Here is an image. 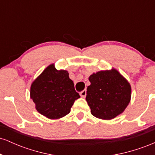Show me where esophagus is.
I'll list each match as a JSON object with an SVG mask.
<instances>
[{"instance_id":"esophagus-1","label":"esophagus","mask_w":155,"mask_h":155,"mask_svg":"<svg viewBox=\"0 0 155 155\" xmlns=\"http://www.w3.org/2000/svg\"><path fill=\"white\" fill-rule=\"evenodd\" d=\"M79 95H81V97H86V95H87V90H83V91L80 92Z\"/></svg>"}]
</instances>
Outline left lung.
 Listing matches in <instances>:
<instances>
[{
    "mask_svg": "<svg viewBox=\"0 0 155 155\" xmlns=\"http://www.w3.org/2000/svg\"><path fill=\"white\" fill-rule=\"evenodd\" d=\"M86 101L94 117L110 120L120 115L128 106L131 87L114 68L101 71L89 77Z\"/></svg>",
    "mask_w": 155,
    "mask_h": 155,
    "instance_id": "1",
    "label": "left lung"
}]
</instances>
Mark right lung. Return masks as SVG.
<instances>
[{
    "label": "right lung",
    "mask_w": 155,
    "mask_h": 155,
    "mask_svg": "<svg viewBox=\"0 0 155 155\" xmlns=\"http://www.w3.org/2000/svg\"><path fill=\"white\" fill-rule=\"evenodd\" d=\"M80 95L65 70H57L51 64L32 83L31 98L41 114L57 120L70 113Z\"/></svg>",
    "instance_id": "right-lung-1"
}]
</instances>
